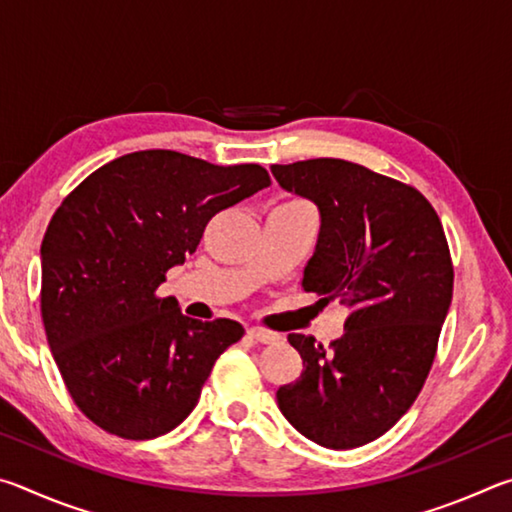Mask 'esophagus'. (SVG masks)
I'll list each match as a JSON object with an SVG mask.
<instances>
[{
    "mask_svg": "<svg viewBox=\"0 0 512 512\" xmlns=\"http://www.w3.org/2000/svg\"><path fill=\"white\" fill-rule=\"evenodd\" d=\"M248 336L257 343H275L277 341V334L266 332V329H262V327H248Z\"/></svg>",
    "mask_w": 512,
    "mask_h": 512,
    "instance_id": "1",
    "label": "esophagus"
}]
</instances>
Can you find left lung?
<instances>
[{
  "label": "left lung",
  "mask_w": 512,
  "mask_h": 512,
  "mask_svg": "<svg viewBox=\"0 0 512 512\" xmlns=\"http://www.w3.org/2000/svg\"><path fill=\"white\" fill-rule=\"evenodd\" d=\"M271 171L320 212L302 289L352 307L329 350L314 336L289 334L305 368L277 388V406L318 445L361 447L411 409L436 357L454 289L443 223L418 189L348 160Z\"/></svg>",
  "instance_id": "8db88e82"
}]
</instances>
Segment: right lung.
<instances>
[{
  "label": "right lung",
  "mask_w": 512,
  "mask_h": 512,
  "mask_svg": "<svg viewBox=\"0 0 512 512\" xmlns=\"http://www.w3.org/2000/svg\"><path fill=\"white\" fill-rule=\"evenodd\" d=\"M268 185L259 164L153 149L103 164L60 203L40 248V311L67 391L97 427L151 440L194 411L244 327L201 323L155 291L216 212Z\"/></svg>",
  "instance_id": "add662e5"
}]
</instances>
